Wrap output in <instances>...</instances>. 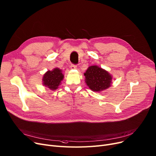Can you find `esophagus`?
<instances>
[{
  "instance_id": "esophagus-1",
  "label": "esophagus",
  "mask_w": 156,
  "mask_h": 156,
  "mask_svg": "<svg viewBox=\"0 0 156 156\" xmlns=\"http://www.w3.org/2000/svg\"><path fill=\"white\" fill-rule=\"evenodd\" d=\"M70 67H71V69H77V66L74 65V64H71Z\"/></svg>"
}]
</instances>
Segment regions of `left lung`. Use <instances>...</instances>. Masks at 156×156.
Returning a JSON list of instances; mask_svg holds the SVG:
<instances>
[{"label": "left lung", "mask_w": 156, "mask_h": 156, "mask_svg": "<svg viewBox=\"0 0 156 156\" xmlns=\"http://www.w3.org/2000/svg\"><path fill=\"white\" fill-rule=\"evenodd\" d=\"M85 82L89 89L96 92L106 90L112 83V76L98 66H91L84 73Z\"/></svg>", "instance_id": "obj_1"}]
</instances>
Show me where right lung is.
<instances>
[{
	"label": "right lung",
	"instance_id": "1",
	"mask_svg": "<svg viewBox=\"0 0 156 156\" xmlns=\"http://www.w3.org/2000/svg\"><path fill=\"white\" fill-rule=\"evenodd\" d=\"M64 77V74H63L62 71L58 67H55L51 71H47L43 74V85L51 90H55L61 83Z\"/></svg>",
	"mask_w": 156,
	"mask_h": 156
}]
</instances>
